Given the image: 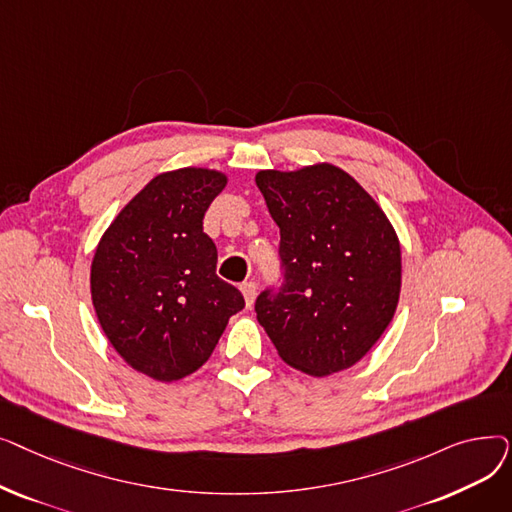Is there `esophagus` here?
<instances>
[{
  "mask_svg": "<svg viewBox=\"0 0 512 512\" xmlns=\"http://www.w3.org/2000/svg\"><path fill=\"white\" fill-rule=\"evenodd\" d=\"M240 292H242V297H245L247 307H253V303H255V294H257V284H255L253 280H249V282H242V284H240Z\"/></svg>",
  "mask_w": 512,
  "mask_h": 512,
  "instance_id": "34e87169",
  "label": "esophagus"
}]
</instances>
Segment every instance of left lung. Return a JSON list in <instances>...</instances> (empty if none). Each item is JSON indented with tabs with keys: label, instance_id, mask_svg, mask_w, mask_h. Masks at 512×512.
Masks as SVG:
<instances>
[{
	"label": "left lung",
	"instance_id": "1",
	"mask_svg": "<svg viewBox=\"0 0 512 512\" xmlns=\"http://www.w3.org/2000/svg\"><path fill=\"white\" fill-rule=\"evenodd\" d=\"M280 228V286L255 313L278 355L309 375L353 367L380 340L400 294V245L386 213L344 170L319 164L255 178Z\"/></svg>",
	"mask_w": 512,
	"mask_h": 512
}]
</instances>
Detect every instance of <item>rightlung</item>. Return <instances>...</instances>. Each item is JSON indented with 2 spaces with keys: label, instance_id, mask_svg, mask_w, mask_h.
<instances>
[{
  "label": "right lung",
  "instance_id": "obj_1",
  "mask_svg": "<svg viewBox=\"0 0 512 512\" xmlns=\"http://www.w3.org/2000/svg\"><path fill=\"white\" fill-rule=\"evenodd\" d=\"M226 176L182 168L155 176L105 230L91 265L99 324L118 355L159 382L197 371L230 315L245 307L215 274L218 249L203 232Z\"/></svg>",
  "mask_w": 512,
  "mask_h": 512
}]
</instances>
